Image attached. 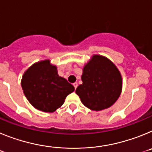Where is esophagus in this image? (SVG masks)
Here are the masks:
<instances>
[{
	"mask_svg": "<svg viewBox=\"0 0 152 152\" xmlns=\"http://www.w3.org/2000/svg\"><path fill=\"white\" fill-rule=\"evenodd\" d=\"M73 85H74V87H75V89H76V88H77V82L74 83V84H73Z\"/></svg>",
	"mask_w": 152,
	"mask_h": 152,
	"instance_id": "obj_1",
	"label": "esophagus"
}]
</instances>
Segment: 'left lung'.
Masks as SVG:
<instances>
[{"label":"left lung","mask_w":152,"mask_h":152,"mask_svg":"<svg viewBox=\"0 0 152 152\" xmlns=\"http://www.w3.org/2000/svg\"><path fill=\"white\" fill-rule=\"evenodd\" d=\"M81 80L82 84L75 92L83 104L91 110L100 111L110 107L121 94V73L105 56H92L83 68Z\"/></svg>","instance_id":"8db88e82"}]
</instances>
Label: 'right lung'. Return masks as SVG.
Segmentation results:
<instances>
[{
  "label": "right lung",
  "mask_w": 152,
  "mask_h": 152,
  "mask_svg": "<svg viewBox=\"0 0 152 152\" xmlns=\"http://www.w3.org/2000/svg\"><path fill=\"white\" fill-rule=\"evenodd\" d=\"M21 86L28 101L36 109L53 113L75 91L72 84L58 75L57 67L45 59L32 64L24 72Z\"/></svg>",
  "instance_id": "obj_1"
}]
</instances>
